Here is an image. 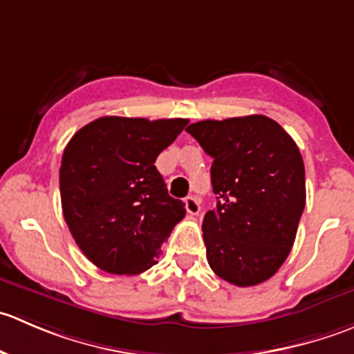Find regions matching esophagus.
I'll use <instances>...</instances> for the list:
<instances>
[{
    "mask_svg": "<svg viewBox=\"0 0 354 354\" xmlns=\"http://www.w3.org/2000/svg\"><path fill=\"white\" fill-rule=\"evenodd\" d=\"M185 209H187V212L192 214V216H197V214L200 212L198 198H195V197L185 198Z\"/></svg>",
    "mask_w": 354,
    "mask_h": 354,
    "instance_id": "esophagus-1",
    "label": "esophagus"
}]
</instances>
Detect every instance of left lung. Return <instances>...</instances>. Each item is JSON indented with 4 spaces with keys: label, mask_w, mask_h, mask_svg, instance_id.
<instances>
[{
    "label": "left lung",
    "mask_w": 354,
    "mask_h": 354,
    "mask_svg": "<svg viewBox=\"0 0 354 354\" xmlns=\"http://www.w3.org/2000/svg\"><path fill=\"white\" fill-rule=\"evenodd\" d=\"M187 131L214 159L217 203L202 223L210 269L240 288L270 279L291 252L305 209L298 145L262 114L203 120Z\"/></svg>",
    "instance_id": "obj_1"
}]
</instances>
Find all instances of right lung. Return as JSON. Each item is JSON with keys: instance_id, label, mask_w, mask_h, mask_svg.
I'll return each mask as SVG.
<instances>
[{"instance_id": "right-lung-1", "label": "right lung", "mask_w": 354, "mask_h": 354, "mask_svg": "<svg viewBox=\"0 0 354 354\" xmlns=\"http://www.w3.org/2000/svg\"><path fill=\"white\" fill-rule=\"evenodd\" d=\"M188 120L104 116L68 142L59 167L63 216L78 248L99 269L135 276L157 263L185 217L154 166Z\"/></svg>"}]
</instances>
